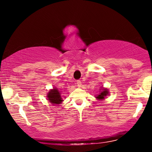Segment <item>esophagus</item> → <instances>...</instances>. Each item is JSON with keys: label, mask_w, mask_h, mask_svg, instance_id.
Here are the masks:
<instances>
[{"label": "esophagus", "mask_w": 152, "mask_h": 152, "mask_svg": "<svg viewBox=\"0 0 152 152\" xmlns=\"http://www.w3.org/2000/svg\"><path fill=\"white\" fill-rule=\"evenodd\" d=\"M76 84H77V86H78V87H81L82 82L80 80H78L76 81Z\"/></svg>", "instance_id": "obj_1"}]
</instances>
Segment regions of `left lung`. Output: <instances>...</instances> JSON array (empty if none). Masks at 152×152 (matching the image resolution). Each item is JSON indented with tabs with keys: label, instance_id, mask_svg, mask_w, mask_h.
<instances>
[{
	"label": "left lung",
	"instance_id": "left-lung-1",
	"mask_svg": "<svg viewBox=\"0 0 152 152\" xmlns=\"http://www.w3.org/2000/svg\"><path fill=\"white\" fill-rule=\"evenodd\" d=\"M102 91L100 94L96 96V99H99V100H102V99H104V97L107 96L108 94V91L107 89H102Z\"/></svg>",
	"mask_w": 152,
	"mask_h": 152
}]
</instances>
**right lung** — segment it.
<instances>
[{
    "instance_id": "right-lung-1",
    "label": "right lung",
    "mask_w": 152,
    "mask_h": 152,
    "mask_svg": "<svg viewBox=\"0 0 152 152\" xmlns=\"http://www.w3.org/2000/svg\"><path fill=\"white\" fill-rule=\"evenodd\" d=\"M48 99L50 102H51V104H59L63 101L60 96V92L56 88H53L49 92V94H48Z\"/></svg>"
}]
</instances>
